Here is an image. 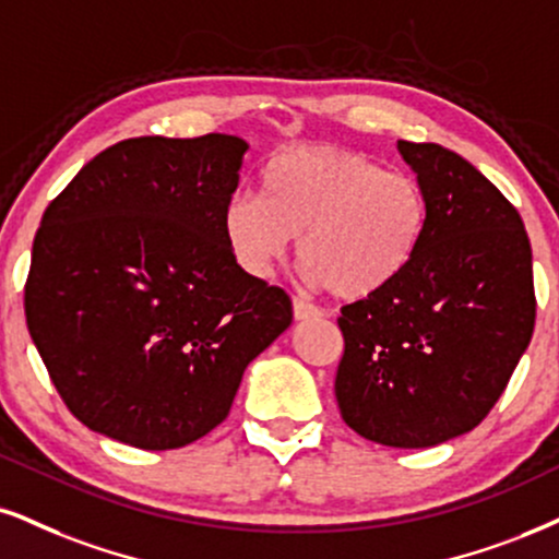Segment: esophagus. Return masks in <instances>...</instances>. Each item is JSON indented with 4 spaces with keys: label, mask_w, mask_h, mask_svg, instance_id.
<instances>
[{
    "label": "esophagus",
    "mask_w": 559,
    "mask_h": 559,
    "mask_svg": "<svg viewBox=\"0 0 559 559\" xmlns=\"http://www.w3.org/2000/svg\"><path fill=\"white\" fill-rule=\"evenodd\" d=\"M293 316H295V321H308V319H319L321 311L313 306V302L295 298L293 300Z\"/></svg>",
    "instance_id": "1"
}]
</instances>
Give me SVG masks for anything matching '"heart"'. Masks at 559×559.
<instances>
[{
    "mask_svg": "<svg viewBox=\"0 0 559 559\" xmlns=\"http://www.w3.org/2000/svg\"><path fill=\"white\" fill-rule=\"evenodd\" d=\"M261 199L238 191L223 210L233 259L257 280L272 277L293 236L302 274L340 300L391 287L415 261L430 223L423 181L383 170L368 155L334 144L274 153L259 174Z\"/></svg>",
    "mask_w": 559,
    "mask_h": 559,
    "instance_id": "heart-1",
    "label": "heart"
}]
</instances>
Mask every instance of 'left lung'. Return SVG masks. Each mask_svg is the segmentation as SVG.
I'll use <instances>...</instances> for the list:
<instances>
[{
  "instance_id": "1",
  "label": "left lung",
  "mask_w": 559,
  "mask_h": 559,
  "mask_svg": "<svg viewBox=\"0 0 559 559\" xmlns=\"http://www.w3.org/2000/svg\"><path fill=\"white\" fill-rule=\"evenodd\" d=\"M430 199L415 261L342 308L334 394L357 436L430 448L490 415L534 334L532 243L515 206L464 157L396 142Z\"/></svg>"
}]
</instances>
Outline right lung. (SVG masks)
I'll return each instance as SVG.
<instances>
[{
    "label": "right lung",
    "mask_w": 559,
    "mask_h": 559,
    "mask_svg": "<svg viewBox=\"0 0 559 559\" xmlns=\"http://www.w3.org/2000/svg\"><path fill=\"white\" fill-rule=\"evenodd\" d=\"M246 150L233 134L123 140L46 206L27 332L90 430L144 451L194 443L293 323L287 293L246 274L223 236Z\"/></svg>",
    "instance_id": "add662e5"
}]
</instances>
